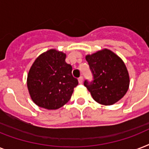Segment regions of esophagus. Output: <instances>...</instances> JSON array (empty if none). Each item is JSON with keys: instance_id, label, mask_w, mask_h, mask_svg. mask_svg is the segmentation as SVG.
Listing matches in <instances>:
<instances>
[{"instance_id": "esophagus-1", "label": "esophagus", "mask_w": 149, "mask_h": 149, "mask_svg": "<svg viewBox=\"0 0 149 149\" xmlns=\"http://www.w3.org/2000/svg\"><path fill=\"white\" fill-rule=\"evenodd\" d=\"M78 82H79V84H83V77H79V79H78Z\"/></svg>"}]
</instances>
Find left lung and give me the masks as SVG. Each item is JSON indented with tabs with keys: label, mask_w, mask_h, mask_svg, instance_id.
Masks as SVG:
<instances>
[{
	"label": "left lung",
	"mask_w": 149,
	"mask_h": 149,
	"mask_svg": "<svg viewBox=\"0 0 149 149\" xmlns=\"http://www.w3.org/2000/svg\"><path fill=\"white\" fill-rule=\"evenodd\" d=\"M93 80L84 81V86L91 92L96 102L103 105H112L127 93L130 79L123 60L111 50H100L87 55Z\"/></svg>",
	"instance_id": "left-lung-1"
}]
</instances>
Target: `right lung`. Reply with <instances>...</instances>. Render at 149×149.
Listing matches in <instances>:
<instances>
[{
  "label": "right lung",
  "instance_id": "1",
  "mask_svg": "<svg viewBox=\"0 0 149 149\" xmlns=\"http://www.w3.org/2000/svg\"><path fill=\"white\" fill-rule=\"evenodd\" d=\"M66 55L49 49L36 58L29 70L27 86L36 105L56 110L71 98L78 80L72 75V66L65 63Z\"/></svg>",
  "mask_w": 149,
  "mask_h": 149
}]
</instances>
